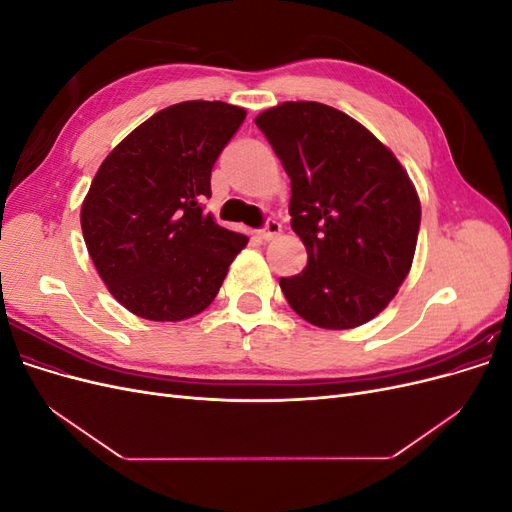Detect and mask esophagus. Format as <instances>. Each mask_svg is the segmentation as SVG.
<instances>
[{
    "instance_id": "obj_1",
    "label": "esophagus",
    "mask_w": 512,
    "mask_h": 512,
    "mask_svg": "<svg viewBox=\"0 0 512 512\" xmlns=\"http://www.w3.org/2000/svg\"><path fill=\"white\" fill-rule=\"evenodd\" d=\"M280 232H282V224L280 222H277V220H267L265 226L260 228L258 235H260V239L271 241V239H275L277 235H280Z\"/></svg>"
}]
</instances>
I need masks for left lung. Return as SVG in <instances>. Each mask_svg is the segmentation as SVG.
Wrapping results in <instances>:
<instances>
[{"mask_svg":"<svg viewBox=\"0 0 512 512\" xmlns=\"http://www.w3.org/2000/svg\"><path fill=\"white\" fill-rule=\"evenodd\" d=\"M290 177V226L307 267L280 277L286 301L320 329H354L406 280L421 203L378 138L320 102H284L256 117Z\"/></svg>","mask_w":512,"mask_h":512,"instance_id":"1","label":"left lung"}]
</instances>
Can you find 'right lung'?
I'll list each match as a JSON object with an SVG mask.
<instances>
[{
    "mask_svg": "<svg viewBox=\"0 0 512 512\" xmlns=\"http://www.w3.org/2000/svg\"><path fill=\"white\" fill-rule=\"evenodd\" d=\"M245 111L190 100L149 117L108 153L81 209L91 260L132 314L177 322L215 299L247 237L205 213L215 160Z\"/></svg>",
    "mask_w": 512,
    "mask_h": 512,
    "instance_id": "obj_1",
    "label": "right lung"
}]
</instances>
